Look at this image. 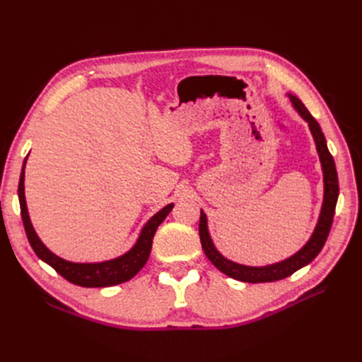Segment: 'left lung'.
<instances>
[{
    "instance_id": "left-lung-1",
    "label": "left lung",
    "mask_w": 362,
    "mask_h": 362,
    "mask_svg": "<svg viewBox=\"0 0 362 362\" xmlns=\"http://www.w3.org/2000/svg\"><path fill=\"white\" fill-rule=\"evenodd\" d=\"M290 100L294 105L296 110L299 112V115L308 122L310 129L313 133V137L315 140V146L317 152H319V157L322 161V169H323V180H325V199L322 205V211L319 222H317V226L314 229V233L311 238L299 252L287 259H284L281 262H276V264H270L264 267H250V266H243V264H237L234 261L226 259L221 252H218L210 238V234H208V226H206V216L201 210V221H199V237H201V243L202 249L205 252V255L208 257L213 264L221 270L225 275L229 278H234L237 281H243V282H252V284H258V282H272V281H279L287 278L296 270L302 269L303 266L310 264V262L320 254V250L323 249L326 238L329 235L332 221H334V214H335V205L338 199V177H337V169H335V161L331 156L329 149L326 146V139L322 133V128L319 122L311 116V113L306 110V107L302 104L299 98H296L293 95H288Z\"/></svg>"
}]
</instances>
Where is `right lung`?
Instances as JSON below:
<instances>
[{
  "label": "right lung",
  "mask_w": 362,
  "mask_h": 362,
  "mask_svg": "<svg viewBox=\"0 0 362 362\" xmlns=\"http://www.w3.org/2000/svg\"><path fill=\"white\" fill-rule=\"evenodd\" d=\"M25 161L27 158L24 160L23 172H21L18 196H19L21 216H23L25 234L33 250L36 252V255L42 261H45L47 264H49L64 279L80 287H112V286H117V284L127 282L133 276H136L140 272V269L146 264L151 254V247H152V238H154L160 223L170 213L173 204H169L164 208H161L157 214H154L149 218L148 223L144 226V229H141L136 245L122 257L110 259V261H104V262H71L57 257L56 254H52V252L40 242L35 228H33L30 222V216L27 211V204H25V194H24Z\"/></svg>",
  "instance_id": "1"
}]
</instances>
